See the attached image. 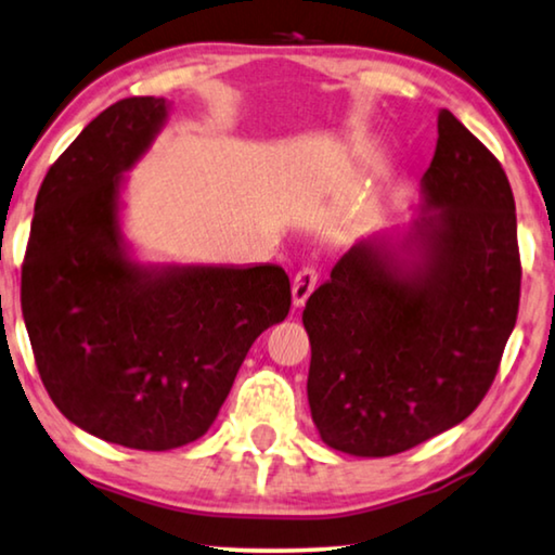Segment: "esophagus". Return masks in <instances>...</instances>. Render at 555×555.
Listing matches in <instances>:
<instances>
[{
    "label": "esophagus",
    "mask_w": 555,
    "mask_h": 555,
    "mask_svg": "<svg viewBox=\"0 0 555 555\" xmlns=\"http://www.w3.org/2000/svg\"><path fill=\"white\" fill-rule=\"evenodd\" d=\"M319 284V271L313 267H304L299 274L294 276V284H292V301L296 309L304 306L309 301V296L313 294V288Z\"/></svg>",
    "instance_id": "34e87169"
}]
</instances>
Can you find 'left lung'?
Masks as SVG:
<instances>
[{
	"instance_id": "1",
	"label": "left lung",
	"mask_w": 555,
	"mask_h": 555,
	"mask_svg": "<svg viewBox=\"0 0 555 555\" xmlns=\"http://www.w3.org/2000/svg\"><path fill=\"white\" fill-rule=\"evenodd\" d=\"M518 299L506 171L441 109L418 219L353 244L306 301L321 441L382 459L461 424L493 384Z\"/></svg>"
}]
</instances>
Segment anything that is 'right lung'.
<instances>
[{
	"instance_id": "right-lung-1",
	"label": "right lung",
	"mask_w": 555,
	"mask_h": 555,
	"mask_svg": "<svg viewBox=\"0 0 555 555\" xmlns=\"http://www.w3.org/2000/svg\"><path fill=\"white\" fill-rule=\"evenodd\" d=\"M162 96L104 109L47 171L22 267V313L47 393L74 426L139 451L209 431L261 331L286 319L276 263H142L121 189L169 117Z\"/></svg>"
}]
</instances>
